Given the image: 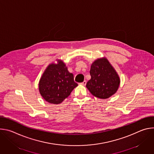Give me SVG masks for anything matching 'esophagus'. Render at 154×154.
I'll return each instance as SVG.
<instances>
[{
    "instance_id": "1",
    "label": "esophagus",
    "mask_w": 154,
    "mask_h": 154,
    "mask_svg": "<svg viewBox=\"0 0 154 154\" xmlns=\"http://www.w3.org/2000/svg\"><path fill=\"white\" fill-rule=\"evenodd\" d=\"M86 84V81H85V80L83 81V82L80 83V85H83V86H85Z\"/></svg>"
}]
</instances>
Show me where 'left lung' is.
Instances as JSON below:
<instances>
[{
    "label": "left lung",
    "instance_id": "left-lung-1",
    "mask_svg": "<svg viewBox=\"0 0 154 154\" xmlns=\"http://www.w3.org/2000/svg\"><path fill=\"white\" fill-rule=\"evenodd\" d=\"M90 73L91 78L86 86L93 96L107 99L117 91L119 77L107 59L100 58L93 62Z\"/></svg>",
    "mask_w": 154,
    "mask_h": 154
}]
</instances>
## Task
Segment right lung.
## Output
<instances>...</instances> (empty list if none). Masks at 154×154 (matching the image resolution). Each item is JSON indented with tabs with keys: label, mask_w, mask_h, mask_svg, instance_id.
I'll return each mask as SVG.
<instances>
[{
	"label": "right lung",
	"mask_w": 154,
	"mask_h": 154,
	"mask_svg": "<svg viewBox=\"0 0 154 154\" xmlns=\"http://www.w3.org/2000/svg\"><path fill=\"white\" fill-rule=\"evenodd\" d=\"M77 86L74 75L69 72L65 64L60 60L58 64H50L43 73L39 83V90L47 102L58 104L67 98Z\"/></svg>",
	"instance_id": "obj_1"
}]
</instances>
